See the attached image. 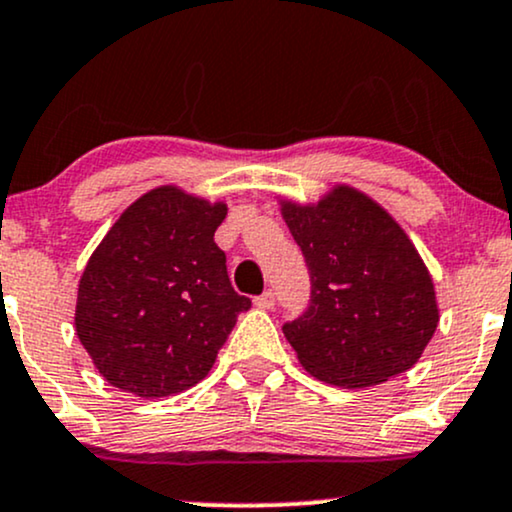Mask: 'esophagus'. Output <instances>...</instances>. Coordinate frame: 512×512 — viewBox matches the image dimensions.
I'll use <instances>...</instances> for the list:
<instances>
[{
	"instance_id": "1",
	"label": "esophagus",
	"mask_w": 512,
	"mask_h": 512,
	"mask_svg": "<svg viewBox=\"0 0 512 512\" xmlns=\"http://www.w3.org/2000/svg\"><path fill=\"white\" fill-rule=\"evenodd\" d=\"M274 303H276L274 291H264L262 296L255 298V305H257V308H260V310H272Z\"/></svg>"
}]
</instances>
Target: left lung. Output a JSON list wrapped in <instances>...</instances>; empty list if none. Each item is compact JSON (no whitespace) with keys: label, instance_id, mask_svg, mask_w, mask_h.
<instances>
[{"label":"left lung","instance_id":"1","mask_svg":"<svg viewBox=\"0 0 512 512\" xmlns=\"http://www.w3.org/2000/svg\"><path fill=\"white\" fill-rule=\"evenodd\" d=\"M279 204L313 289L308 310L284 325L301 366L344 390L414 366L440 310L431 272L390 211L351 185H334L313 204Z\"/></svg>","mask_w":512,"mask_h":512}]
</instances>
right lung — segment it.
<instances>
[{"mask_svg": "<svg viewBox=\"0 0 512 512\" xmlns=\"http://www.w3.org/2000/svg\"><path fill=\"white\" fill-rule=\"evenodd\" d=\"M223 202L178 185L149 190L122 211L88 257L74 327L113 387L173 397L209 375L250 298L233 291L214 243Z\"/></svg>", "mask_w": 512, "mask_h": 512, "instance_id": "add662e5", "label": "right lung"}]
</instances>
